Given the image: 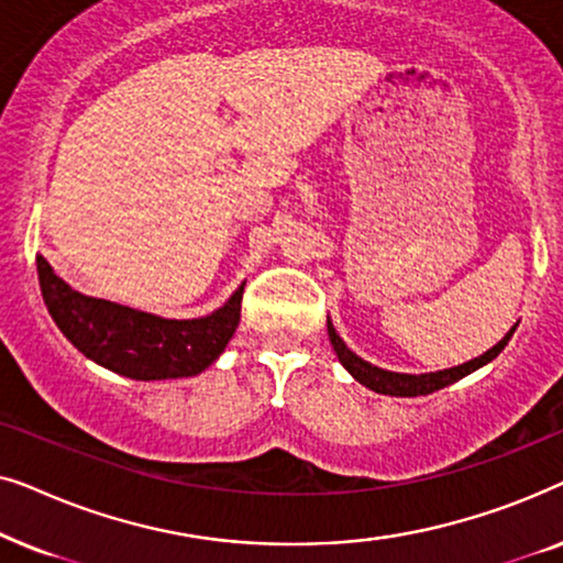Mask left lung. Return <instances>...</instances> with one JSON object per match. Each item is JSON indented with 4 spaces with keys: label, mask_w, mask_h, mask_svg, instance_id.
Wrapping results in <instances>:
<instances>
[{
    "label": "left lung",
    "mask_w": 563,
    "mask_h": 563,
    "mask_svg": "<svg viewBox=\"0 0 563 563\" xmlns=\"http://www.w3.org/2000/svg\"><path fill=\"white\" fill-rule=\"evenodd\" d=\"M518 328V325H515ZM515 328L507 333L503 341H499L495 349H489L484 356L468 361V364H461V366H453V368H445V372H435V374H395V372H384V368H376L368 364V361L358 358L356 353L349 351V345L341 341V335L335 333V328L328 322V335H330V343H333V349L338 353V358H341V364L349 368V374L353 379L364 384V387L379 391V395H391V397H418V395H430V391H438L443 387H449V384L464 379L466 374L476 372V368L489 364L492 358H497L503 349L510 341Z\"/></svg>",
    "instance_id": "obj_1"
}]
</instances>
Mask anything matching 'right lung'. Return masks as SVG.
<instances>
[{"mask_svg":"<svg viewBox=\"0 0 563 563\" xmlns=\"http://www.w3.org/2000/svg\"><path fill=\"white\" fill-rule=\"evenodd\" d=\"M35 261L45 307L60 333L84 356L130 379H179L205 372L225 351L241 322L243 287L207 318L164 320L79 295L53 274L43 256Z\"/></svg>","mask_w":563,"mask_h":563,"instance_id":"add662e5","label":"right lung"}]
</instances>
